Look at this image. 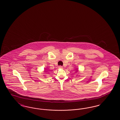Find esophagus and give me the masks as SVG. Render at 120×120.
<instances>
[{
	"instance_id": "34e87169",
	"label": "esophagus",
	"mask_w": 120,
	"mask_h": 120,
	"mask_svg": "<svg viewBox=\"0 0 120 120\" xmlns=\"http://www.w3.org/2000/svg\"><path fill=\"white\" fill-rule=\"evenodd\" d=\"M58 68H59L60 69H63V67L62 66H59V67H58Z\"/></svg>"
}]
</instances>
